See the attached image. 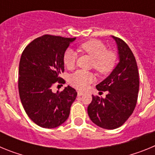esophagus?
<instances>
[{"label": "esophagus", "instance_id": "obj_1", "mask_svg": "<svg viewBox=\"0 0 155 155\" xmlns=\"http://www.w3.org/2000/svg\"><path fill=\"white\" fill-rule=\"evenodd\" d=\"M84 94H85V93L83 92V91H78V96H81V95H84Z\"/></svg>", "mask_w": 155, "mask_h": 155}]
</instances>
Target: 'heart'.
Listing matches in <instances>:
<instances>
[{"mask_svg":"<svg viewBox=\"0 0 155 155\" xmlns=\"http://www.w3.org/2000/svg\"><path fill=\"white\" fill-rule=\"evenodd\" d=\"M79 50L87 53L93 58L92 68L100 74L109 73L114 68L116 61V53L107 50V46L98 39H90L79 46ZM64 63L68 68H73L76 64L77 55L74 51L68 49L64 53ZM70 83L79 90H84L94 81L91 72L77 71L70 76Z\"/></svg>","mask_w":155,"mask_h":155,"instance_id":"obj_1","label":"heart"}]
</instances>
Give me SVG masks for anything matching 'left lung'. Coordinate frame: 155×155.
Wrapping results in <instances>:
<instances>
[{
	"mask_svg": "<svg viewBox=\"0 0 155 155\" xmlns=\"http://www.w3.org/2000/svg\"><path fill=\"white\" fill-rule=\"evenodd\" d=\"M117 43L120 62L108 78L96 86L108 91L105 98L92 95L87 114L94 124L108 130L121 127L136 107L139 91V72L134 53L123 39L113 36Z\"/></svg>",
	"mask_w": 155,
	"mask_h": 155,
	"instance_id": "left-lung-1",
	"label": "left lung"
}]
</instances>
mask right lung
<instances>
[{
	"label": "right lung",
	"mask_w": 155,
	"mask_h": 155,
	"mask_svg": "<svg viewBox=\"0 0 155 155\" xmlns=\"http://www.w3.org/2000/svg\"><path fill=\"white\" fill-rule=\"evenodd\" d=\"M75 38L44 35L31 41L21 53L18 91L25 111L38 126L55 128L64 124L76 98V90L68 85L52 91L56 82L64 84V53Z\"/></svg>",
	"instance_id": "add662e5"
}]
</instances>
